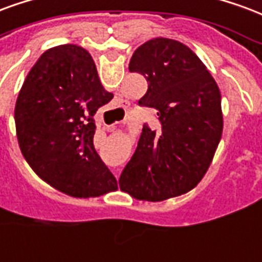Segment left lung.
I'll use <instances>...</instances> for the list:
<instances>
[{"mask_svg":"<svg viewBox=\"0 0 262 262\" xmlns=\"http://www.w3.org/2000/svg\"><path fill=\"white\" fill-rule=\"evenodd\" d=\"M129 71L146 77L148 89L139 104L156 108L161 126H143L119 187L144 201L185 194L203 179L222 137L220 87L200 58L172 38L141 44Z\"/></svg>","mask_w":262,"mask_h":262,"instance_id":"left-lung-1","label":"left lung"}]
</instances>
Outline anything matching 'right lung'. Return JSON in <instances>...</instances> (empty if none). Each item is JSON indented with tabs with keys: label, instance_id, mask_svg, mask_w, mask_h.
Returning a JSON list of instances; mask_svg holds the SVG:
<instances>
[{
	"label": "right lung",
	"instance_id": "add662e5",
	"mask_svg": "<svg viewBox=\"0 0 262 262\" xmlns=\"http://www.w3.org/2000/svg\"><path fill=\"white\" fill-rule=\"evenodd\" d=\"M112 97L87 50L62 44L42 52L19 92L15 126L25 160L46 183L79 199L118 190L93 144L94 115Z\"/></svg>",
	"mask_w": 262,
	"mask_h": 262
}]
</instances>
